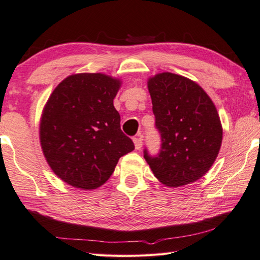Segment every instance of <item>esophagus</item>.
I'll return each mask as SVG.
<instances>
[{
    "mask_svg": "<svg viewBox=\"0 0 260 260\" xmlns=\"http://www.w3.org/2000/svg\"><path fill=\"white\" fill-rule=\"evenodd\" d=\"M143 136H138L136 137V138H134V143H135V147L137 150H139L141 147H143Z\"/></svg>",
    "mask_w": 260,
    "mask_h": 260,
    "instance_id": "34e87169",
    "label": "esophagus"
}]
</instances>
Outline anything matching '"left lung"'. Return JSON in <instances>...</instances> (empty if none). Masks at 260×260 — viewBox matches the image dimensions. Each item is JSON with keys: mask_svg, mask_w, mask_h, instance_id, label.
<instances>
[{"mask_svg": "<svg viewBox=\"0 0 260 260\" xmlns=\"http://www.w3.org/2000/svg\"><path fill=\"white\" fill-rule=\"evenodd\" d=\"M155 128L160 149L144 157L154 175L168 187L194 182L206 174L216 159L223 130L216 107L192 80L164 72L150 78Z\"/></svg>", "mask_w": 260, "mask_h": 260, "instance_id": "1", "label": "left lung"}]
</instances>
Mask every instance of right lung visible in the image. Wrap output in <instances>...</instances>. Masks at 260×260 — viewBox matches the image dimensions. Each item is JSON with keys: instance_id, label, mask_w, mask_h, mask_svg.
I'll list each match as a JSON object with an SVG mask.
<instances>
[{"instance_id": "1", "label": "right lung", "mask_w": 260, "mask_h": 260, "mask_svg": "<svg viewBox=\"0 0 260 260\" xmlns=\"http://www.w3.org/2000/svg\"><path fill=\"white\" fill-rule=\"evenodd\" d=\"M120 81L102 73H79L58 85L44 109L41 144L58 178L80 189L109 180L121 156L135 149L121 130L113 100Z\"/></svg>"}]
</instances>
